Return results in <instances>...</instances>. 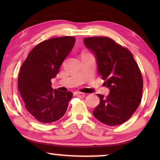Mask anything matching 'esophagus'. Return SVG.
<instances>
[{"mask_svg":"<svg viewBox=\"0 0 160 160\" xmlns=\"http://www.w3.org/2000/svg\"><path fill=\"white\" fill-rule=\"evenodd\" d=\"M74 95H82L83 96H85V95H86V94L83 93V92H81L76 91V92H74Z\"/></svg>","mask_w":160,"mask_h":160,"instance_id":"esophagus-1","label":"esophagus"}]
</instances>
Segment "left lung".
Instances as JSON below:
<instances>
[{"label":"left lung","instance_id":"8db88e82","mask_svg":"<svg viewBox=\"0 0 160 160\" xmlns=\"http://www.w3.org/2000/svg\"><path fill=\"white\" fill-rule=\"evenodd\" d=\"M84 43L95 55L98 73L110 89L106 97L98 95L100 101L94 117L107 125L124 123L141 100L143 78L138 65L127 48L108 37L84 38Z\"/></svg>","mask_w":160,"mask_h":160}]
</instances>
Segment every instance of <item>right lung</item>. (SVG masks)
<instances>
[{"instance_id": "add662e5", "label": "right lung", "mask_w": 160, "mask_h": 160, "mask_svg": "<svg viewBox=\"0 0 160 160\" xmlns=\"http://www.w3.org/2000/svg\"><path fill=\"white\" fill-rule=\"evenodd\" d=\"M76 38L72 36L50 38L36 46L22 65L18 89L28 112L38 122L52 123L66 112L71 92L52 87L61 64L73 49Z\"/></svg>"}]
</instances>
